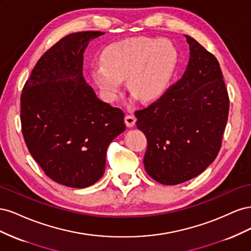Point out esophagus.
Listing matches in <instances>:
<instances>
[{
	"label": "esophagus",
	"instance_id": "esophagus-1",
	"mask_svg": "<svg viewBox=\"0 0 251 251\" xmlns=\"http://www.w3.org/2000/svg\"><path fill=\"white\" fill-rule=\"evenodd\" d=\"M125 123L126 125V126L133 127L135 126V123H136V118L133 115H126L125 117Z\"/></svg>",
	"mask_w": 251,
	"mask_h": 251
}]
</instances>
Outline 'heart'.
Wrapping results in <instances>:
<instances>
[{"label":"heart","mask_w":251,"mask_h":251,"mask_svg":"<svg viewBox=\"0 0 251 251\" xmlns=\"http://www.w3.org/2000/svg\"><path fill=\"white\" fill-rule=\"evenodd\" d=\"M101 64L91 71L92 78L109 101L115 100L121 80L142 101H153L170 86L178 64V52L166 40L132 37L105 49Z\"/></svg>","instance_id":"b5f03b06"}]
</instances>
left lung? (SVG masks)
I'll use <instances>...</instances> for the list:
<instances>
[{
  "label": "left lung",
  "instance_id": "obj_1",
  "mask_svg": "<svg viewBox=\"0 0 251 251\" xmlns=\"http://www.w3.org/2000/svg\"><path fill=\"white\" fill-rule=\"evenodd\" d=\"M186 70L148 108L135 112L146 135L143 158L149 176L164 185L183 183L215 160L229 111V98L214 54L193 37Z\"/></svg>",
  "mask_w": 251,
  "mask_h": 251
}]
</instances>
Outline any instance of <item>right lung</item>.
<instances>
[{
  "mask_svg": "<svg viewBox=\"0 0 251 251\" xmlns=\"http://www.w3.org/2000/svg\"><path fill=\"white\" fill-rule=\"evenodd\" d=\"M100 31L71 33L36 63L21 95V124L29 153L45 174L74 188L104 173L111 141L126 130L125 114L101 101L82 75L83 52Z\"/></svg>",
  "mask_w": 251,
  "mask_h": 251,
  "instance_id": "add662e5",
  "label": "right lung"
}]
</instances>
